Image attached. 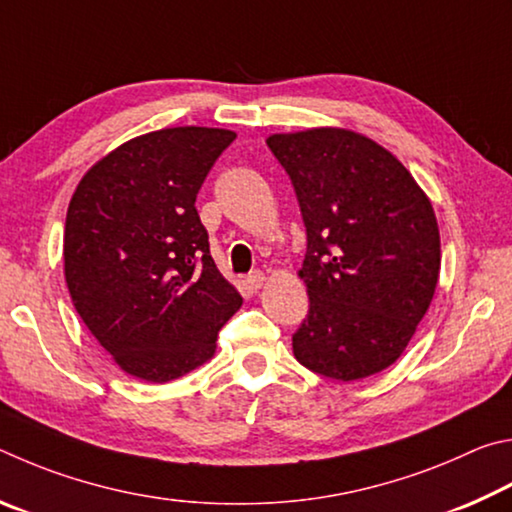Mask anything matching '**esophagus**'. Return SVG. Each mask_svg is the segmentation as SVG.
Segmentation results:
<instances>
[{"label": "esophagus", "mask_w": 512, "mask_h": 512, "mask_svg": "<svg viewBox=\"0 0 512 512\" xmlns=\"http://www.w3.org/2000/svg\"><path fill=\"white\" fill-rule=\"evenodd\" d=\"M247 288L251 290V292H256V290H261V285L265 283V276H263V272H251L249 276H247Z\"/></svg>", "instance_id": "obj_1"}]
</instances>
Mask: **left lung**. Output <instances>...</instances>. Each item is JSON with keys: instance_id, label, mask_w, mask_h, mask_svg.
Here are the masks:
<instances>
[{"instance_id": "8db88e82", "label": "left lung", "mask_w": 512, "mask_h": 512, "mask_svg": "<svg viewBox=\"0 0 512 512\" xmlns=\"http://www.w3.org/2000/svg\"><path fill=\"white\" fill-rule=\"evenodd\" d=\"M306 224L299 276L310 310L294 357L353 382L398 360L432 303L441 270L432 202L378 143L342 128L272 134Z\"/></svg>"}]
</instances>
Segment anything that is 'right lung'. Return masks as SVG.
<instances>
[{"mask_svg": "<svg viewBox=\"0 0 512 512\" xmlns=\"http://www.w3.org/2000/svg\"><path fill=\"white\" fill-rule=\"evenodd\" d=\"M231 130L166 128L132 139L80 179L65 222L76 312L125 373L168 382L215 353L242 297L218 272L195 209Z\"/></svg>", "mask_w": 512, "mask_h": 512, "instance_id": "add662e5", "label": "right lung"}]
</instances>
